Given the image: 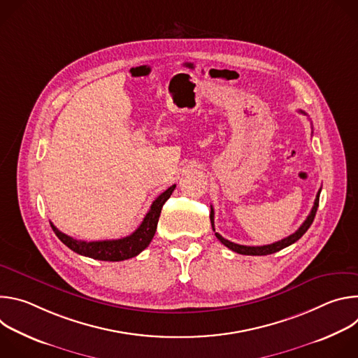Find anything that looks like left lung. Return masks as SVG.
<instances>
[{
	"label": "left lung",
	"instance_id": "1",
	"mask_svg": "<svg viewBox=\"0 0 358 358\" xmlns=\"http://www.w3.org/2000/svg\"><path fill=\"white\" fill-rule=\"evenodd\" d=\"M300 112H301V110H300ZM301 113H304V112H301ZM304 115H306V113H304ZM320 191H322V189H319V192H317V195H316L315 206H313V208H312L309 217L306 218V221L300 225V228H299L294 234H292V235H289L287 238H285V239H282V241H278V242H275V243L264 245V246H246V245L234 243V242L225 239V238L221 236L218 232H215V228H214V210H213V207H211V215H210V218H211L213 229H214V232H215V236H217L227 248H229L231 250H234V252H236V253H241V255H253V257H257V255H258V257H261V255H271V253H275V252H278V250H280V249H283V248H286V246L294 243L296 241H299V239L306 234V231H308V229L310 228V225L313 224V220H315V217H316L317 208H319Z\"/></svg>",
	"mask_w": 358,
	"mask_h": 358
}]
</instances>
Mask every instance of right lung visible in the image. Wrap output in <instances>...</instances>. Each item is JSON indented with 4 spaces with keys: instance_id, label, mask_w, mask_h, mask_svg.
Instances as JSON below:
<instances>
[{
    "instance_id": "obj_1",
    "label": "right lung",
    "mask_w": 358,
    "mask_h": 358,
    "mask_svg": "<svg viewBox=\"0 0 358 358\" xmlns=\"http://www.w3.org/2000/svg\"><path fill=\"white\" fill-rule=\"evenodd\" d=\"M176 188V184L167 188L163 194H160L155 201H152L151 207L148 213L145 214L143 222L140 227L129 236L120 238V239H109V241H78L64 232H61L52 222H50V227H52L54 232L57 236L73 252L83 255V257L97 259V261H108V262H119L124 259H130L137 257V255L144 250L152 236L156 234L157 229V222L162 214V208L164 206V202L170 198Z\"/></svg>"
}]
</instances>
